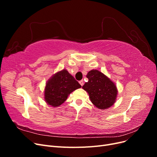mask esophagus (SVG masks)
<instances>
[{
  "mask_svg": "<svg viewBox=\"0 0 157 157\" xmlns=\"http://www.w3.org/2000/svg\"><path fill=\"white\" fill-rule=\"evenodd\" d=\"M79 83H80V84L81 85V86H83V84H84V81H83V80H80V81H79Z\"/></svg>",
  "mask_w": 157,
  "mask_h": 157,
  "instance_id": "34e87169",
  "label": "esophagus"
}]
</instances>
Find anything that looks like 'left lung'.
Segmentation results:
<instances>
[{
  "mask_svg": "<svg viewBox=\"0 0 157 157\" xmlns=\"http://www.w3.org/2000/svg\"><path fill=\"white\" fill-rule=\"evenodd\" d=\"M86 77L88 81L82 88L88 92L94 105L100 109H105L112 106L117 96L116 85L107 77L98 70H91Z\"/></svg>",
  "mask_w": 157,
  "mask_h": 157,
  "instance_id": "left-lung-1",
  "label": "left lung"
}]
</instances>
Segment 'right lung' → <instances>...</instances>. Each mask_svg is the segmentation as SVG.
Here are the masks:
<instances>
[{
  "instance_id": "obj_1",
  "label": "right lung",
  "mask_w": 157,
  "mask_h": 157,
  "mask_svg": "<svg viewBox=\"0 0 157 157\" xmlns=\"http://www.w3.org/2000/svg\"><path fill=\"white\" fill-rule=\"evenodd\" d=\"M81 87L68 71L63 69L49 79L44 90V99L48 105L58 107L67 99L74 90Z\"/></svg>"
}]
</instances>
